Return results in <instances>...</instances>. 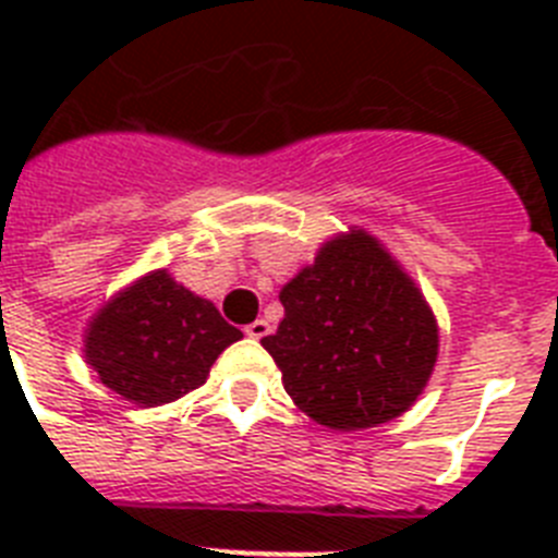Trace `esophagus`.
Masks as SVG:
<instances>
[{"instance_id": "34e87169", "label": "esophagus", "mask_w": 558, "mask_h": 558, "mask_svg": "<svg viewBox=\"0 0 558 558\" xmlns=\"http://www.w3.org/2000/svg\"><path fill=\"white\" fill-rule=\"evenodd\" d=\"M268 332H270V324L265 322V318H256V322H251L248 327H245V335H248V338H265Z\"/></svg>"}]
</instances>
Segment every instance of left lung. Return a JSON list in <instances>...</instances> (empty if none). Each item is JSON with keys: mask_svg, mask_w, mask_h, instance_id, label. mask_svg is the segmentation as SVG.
Segmentation results:
<instances>
[{"mask_svg": "<svg viewBox=\"0 0 558 558\" xmlns=\"http://www.w3.org/2000/svg\"><path fill=\"white\" fill-rule=\"evenodd\" d=\"M284 318L263 347L284 391L329 430L402 416L425 391L438 327L422 290L363 229L332 236L279 293Z\"/></svg>", "mask_w": 558, "mask_h": 558, "instance_id": "left-lung-1", "label": "left lung"}]
</instances>
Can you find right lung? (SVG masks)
<instances>
[{
	"label": "right lung",
	"mask_w": 558,
	"mask_h": 558,
	"mask_svg": "<svg viewBox=\"0 0 558 558\" xmlns=\"http://www.w3.org/2000/svg\"><path fill=\"white\" fill-rule=\"evenodd\" d=\"M240 338L215 304L153 270L88 322L83 352L102 386L156 408L204 386L211 363Z\"/></svg>",
	"instance_id": "1"
}]
</instances>
